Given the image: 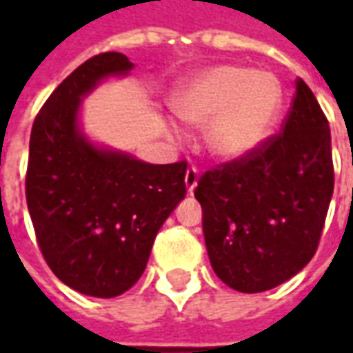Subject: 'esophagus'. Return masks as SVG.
Segmentation results:
<instances>
[{"label":"esophagus","mask_w":353,"mask_h":353,"mask_svg":"<svg viewBox=\"0 0 353 353\" xmlns=\"http://www.w3.org/2000/svg\"><path fill=\"white\" fill-rule=\"evenodd\" d=\"M196 183H199V170L189 168L187 170V174H185V187H187L189 194H192V191H194Z\"/></svg>","instance_id":"obj_1"}]
</instances>
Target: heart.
<instances>
[{
	"label": "heart",
	"mask_w": 353,
	"mask_h": 353,
	"mask_svg": "<svg viewBox=\"0 0 353 353\" xmlns=\"http://www.w3.org/2000/svg\"><path fill=\"white\" fill-rule=\"evenodd\" d=\"M283 88L276 75L223 64L185 81L174 98L179 119L208 126V151L219 161H240L255 153L276 128Z\"/></svg>",
	"instance_id": "obj_1"
}]
</instances>
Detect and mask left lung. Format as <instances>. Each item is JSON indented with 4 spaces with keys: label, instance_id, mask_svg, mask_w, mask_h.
Wrapping results in <instances>:
<instances>
[{
    "label": "left lung",
    "instance_id": "8db88e82",
    "mask_svg": "<svg viewBox=\"0 0 353 353\" xmlns=\"http://www.w3.org/2000/svg\"><path fill=\"white\" fill-rule=\"evenodd\" d=\"M333 187L327 117L296 79L280 134L245 159L208 170L194 189L219 280L261 293L301 272L318 250Z\"/></svg>",
    "mask_w": 353,
    "mask_h": 353
}]
</instances>
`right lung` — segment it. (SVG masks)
Segmentation results:
<instances>
[{"instance_id": "1", "label": "right lung", "mask_w": 353, "mask_h": 353, "mask_svg": "<svg viewBox=\"0 0 353 353\" xmlns=\"http://www.w3.org/2000/svg\"><path fill=\"white\" fill-rule=\"evenodd\" d=\"M132 68L121 52L88 58L43 103L30 136L26 202L39 250L58 280L100 299L139 280L157 232L187 192L185 161L141 162L81 130L83 98Z\"/></svg>"}]
</instances>
